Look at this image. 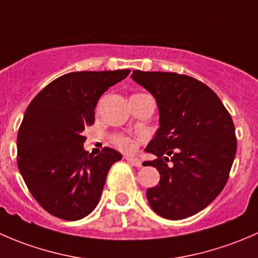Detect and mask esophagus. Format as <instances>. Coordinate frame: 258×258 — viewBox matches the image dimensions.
Wrapping results in <instances>:
<instances>
[{"mask_svg": "<svg viewBox=\"0 0 258 258\" xmlns=\"http://www.w3.org/2000/svg\"><path fill=\"white\" fill-rule=\"evenodd\" d=\"M126 160L128 161L132 166H135V167H142V162L141 160H139V158L131 157V156H126Z\"/></svg>", "mask_w": 258, "mask_h": 258, "instance_id": "34e87169", "label": "esophagus"}]
</instances>
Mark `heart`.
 <instances>
[{"instance_id": "obj_1", "label": "heart", "mask_w": 258, "mask_h": 258, "mask_svg": "<svg viewBox=\"0 0 258 258\" xmlns=\"http://www.w3.org/2000/svg\"><path fill=\"white\" fill-rule=\"evenodd\" d=\"M113 145L122 151H134L135 141L126 135H116L112 137Z\"/></svg>"}]
</instances>
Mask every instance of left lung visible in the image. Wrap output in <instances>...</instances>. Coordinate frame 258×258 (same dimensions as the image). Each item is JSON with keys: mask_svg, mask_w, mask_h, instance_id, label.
Instances as JSON below:
<instances>
[{"mask_svg": "<svg viewBox=\"0 0 258 258\" xmlns=\"http://www.w3.org/2000/svg\"><path fill=\"white\" fill-rule=\"evenodd\" d=\"M132 79L156 98L160 128L144 162L160 172L147 189L150 206L167 220H182L207 207L230 177L237 139L218 96L201 81L175 72L134 71Z\"/></svg>", "mask_w": 258, "mask_h": 258, "instance_id": "8db88e82", "label": "left lung"}]
</instances>
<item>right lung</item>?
<instances>
[{"mask_svg": "<svg viewBox=\"0 0 258 258\" xmlns=\"http://www.w3.org/2000/svg\"><path fill=\"white\" fill-rule=\"evenodd\" d=\"M130 72H70L28 105L18 130L17 166L28 191L52 216L77 221L97 206L108 171L122 155L110 147L90 155L83 131L95 122L98 98Z\"/></svg>", "mask_w": 258, "mask_h": 258, "instance_id": "add662e5", "label": "right lung"}]
</instances>
